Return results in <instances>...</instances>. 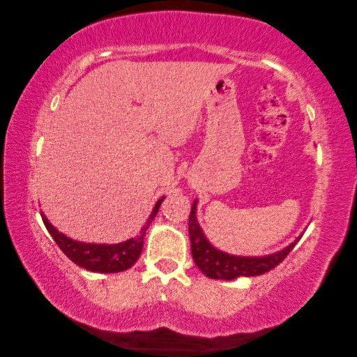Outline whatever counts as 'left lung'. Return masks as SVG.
I'll list each match as a JSON object with an SVG mask.
<instances>
[{"label":"left lung","instance_id":"obj_1","mask_svg":"<svg viewBox=\"0 0 357 357\" xmlns=\"http://www.w3.org/2000/svg\"><path fill=\"white\" fill-rule=\"evenodd\" d=\"M196 206L198 201L195 199L193 207L190 211V218H188V234H190L192 242V255L193 261L198 265V268L211 279H222V280H231L239 276H259L264 273L275 268L276 265L282 262L287 255L291 252L296 242L301 239V236L291 242L290 245L280 250V252L265 255V256H236L229 255L210 244L206 234H204L201 225L198 224V218H196Z\"/></svg>","mask_w":357,"mask_h":357}]
</instances>
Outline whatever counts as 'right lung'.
<instances>
[{"mask_svg":"<svg viewBox=\"0 0 357 357\" xmlns=\"http://www.w3.org/2000/svg\"><path fill=\"white\" fill-rule=\"evenodd\" d=\"M162 201L164 198H161L155 204V207L151 210V213L146 224H144L141 231L136 234L135 238L119 242V244H89V242L75 241L69 236H66L64 233L58 231L55 227L49 222V219L45 218L44 213H41V218L45 229L49 230L58 247L63 250L64 255L69 257L72 262L95 273H119L130 268L132 265L138 261V257L142 252L144 236H146L149 225L155 219Z\"/></svg>","mask_w":357,"mask_h":357,"instance_id":"add662e5","label":"right lung"}]
</instances>
